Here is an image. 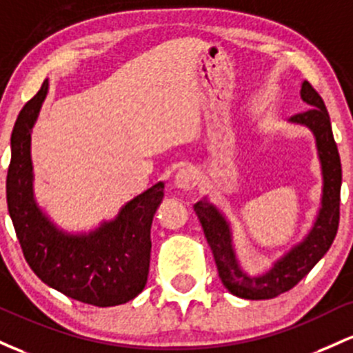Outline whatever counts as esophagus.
Instances as JSON below:
<instances>
[{
    "mask_svg": "<svg viewBox=\"0 0 353 353\" xmlns=\"http://www.w3.org/2000/svg\"><path fill=\"white\" fill-rule=\"evenodd\" d=\"M198 185V175L193 168H181L175 175V187L180 190H193Z\"/></svg>",
    "mask_w": 353,
    "mask_h": 353,
    "instance_id": "esophagus-1",
    "label": "esophagus"
}]
</instances>
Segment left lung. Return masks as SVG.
Here are the masks:
<instances>
[{"instance_id":"1","label":"left lung","mask_w":353,"mask_h":353,"mask_svg":"<svg viewBox=\"0 0 353 353\" xmlns=\"http://www.w3.org/2000/svg\"><path fill=\"white\" fill-rule=\"evenodd\" d=\"M300 97L308 108L290 118L292 123L303 125L314 133L316 152L322 165L323 188L319 215L308 235L287 252L263 275H248L236 260L232 243L230 223L215 205L207 200L193 205L200 219L203 233L215 256L219 275L228 292L240 299L267 300L294 288L307 275L316 262L328 252L339 230L340 220V187H342V165L339 150L332 133L330 117L322 97L308 81L302 83Z\"/></svg>"}]
</instances>
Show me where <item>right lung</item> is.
Listing matches in <instances>:
<instances>
[{
    "label": "right lung",
    "mask_w": 353,
    "mask_h": 353,
    "mask_svg": "<svg viewBox=\"0 0 353 353\" xmlns=\"http://www.w3.org/2000/svg\"><path fill=\"white\" fill-rule=\"evenodd\" d=\"M48 94V80L19 112L11 133V161L6 176L8 212L31 270L78 302L114 307L133 300L145 288L152 252L153 215L163 200L157 183L90 233L59 230L33 196L31 130Z\"/></svg>",
    "instance_id": "1"
}]
</instances>
